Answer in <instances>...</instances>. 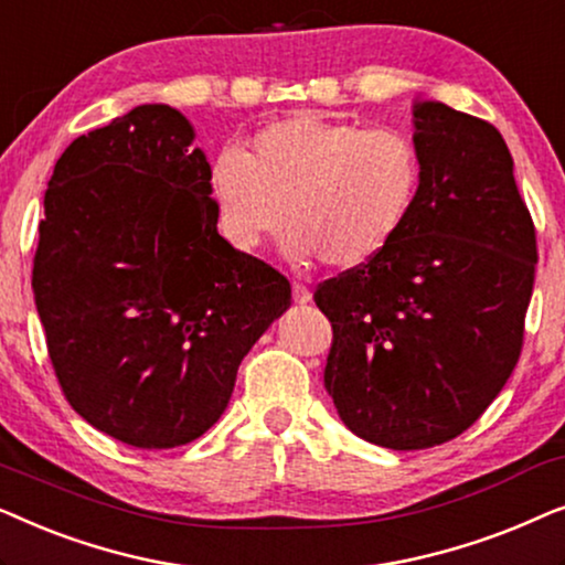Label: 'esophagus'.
<instances>
[{
	"instance_id": "obj_1",
	"label": "esophagus",
	"mask_w": 565,
	"mask_h": 565,
	"mask_svg": "<svg viewBox=\"0 0 565 565\" xmlns=\"http://www.w3.org/2000/svg\"><path fill=\"white\" fill-rule=\"evenodd\" d=\"M311 298V290H308L303 282H292V300H296V303H308Z\"/></svg>"
}]
</instances>
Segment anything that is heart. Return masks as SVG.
Masks as SVG:
<instances>
[{
	"label": "heart",
	"instance_id": "1",
	"mask_svg": "<svg viewBox=\"0 0 565 565\" xmlns=\"http://www.w3.org/2000/svg\"><path fill=\"white\" fill-rule=\"evenodd\" d=\"M422 159L401 130L300 113L269 122L249 151H221L207 174L215 221L238 252L288 223L285 257L358 269L388 249L412 213Z\"/></svg>",
	"mask_w": 565,
	"mask_h": 565
}]
</instances>
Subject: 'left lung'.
Returning a JSON list of instances; mask_svg holds the SVG:
<instances>
[{
	"instance_id": "1",
	"label": "left lung",
	"mask_w": 565,
	"mask_h": 565,
	"mask_svg": "<svg viewBox=\"0 0 565 565\" xmlns=\"http://www.w3.org/2000/svg\"><path fill=\"white\" fill-rule=\"evenodd\" d=\"M422 182L381 257L323 280V385L367 443L424 450L481 416L520 360L537 265L514 161L491 122L414 103Z\"/></svg>"
}]
</instances>
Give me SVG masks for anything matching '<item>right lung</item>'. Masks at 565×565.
I'll return each mask as SVG.
<instances>
[{
    "instance_id": "add662e5",
    "label": "right lung",
    "mask_w": 565,
    "mask_h": 565,
    "mask_svg": "<svg viewBox=\"0 0 565 565\" xmlns=\"http://www.w3.org/2000/svg\"><path fill=\"white\" fill-rule=\"evenodd\" d=\"M195 130L138 105L68 143L45 190L35 308L58 385L92 427L143 450L205 435L290 282L218 234Z\"/></svg>"
}]
</instances>
